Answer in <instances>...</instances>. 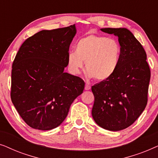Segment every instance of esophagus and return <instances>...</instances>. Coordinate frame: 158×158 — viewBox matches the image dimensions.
Wrapping results in <instances>:
<instances>
[{"label":"esophagus","mask_w":158,"mask_h":158,"mask_svg":"<svg viewBox=\"0 0 158 158\" xmlns=\"http://www.w3.org/2000/svg\"><path fill=\"white\" fill-rule=\"evenodd\" d=\"M90 86L88 85V84H86L85 86V90H90Z\"/></svg>","instance_id":"obj_1"}]
</instances>
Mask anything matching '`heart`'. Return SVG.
Wrapping results in <instances>:
<instances>
[{
    "label": "heart",
    "mask_w": 158,
    "mask_h": 158,
    "mask_svg": "<svg viewBox=\"0 0 158 158\" xmlns=\"http://www.w3.org/2000/svg\"><path fill=\"white\" fill-rule=\"evenodd\" d=\"M121 55L122 47L115 39L90 34L76 43L75 51L68 53V64L70 72L77 75L85 62L88 77H94L98 81H105L116 72Z\"/></svg>",
    "instance_id": "heart-1"
}]
</instances>
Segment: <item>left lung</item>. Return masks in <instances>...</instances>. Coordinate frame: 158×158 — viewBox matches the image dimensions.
Instances as JSON below:
<instances>
[{"instance_id": "8db88e82", "label": "left lung", "mask_w": 158, "mask_h": 158, "mask_svg": "<svg viewBox=\"0 0 158 158\" xmlns=\"http://www.w3.org/2000/svg\"><path fill=\"white\" fill-rule=\"evenodd\" d=\"M101 31L117 36L122 55L113 76L92 86V116L99 127L120 131L132 124L145 109L150 70L143 47L129 29L104 28Z\"/></svg>"}]
</instances>
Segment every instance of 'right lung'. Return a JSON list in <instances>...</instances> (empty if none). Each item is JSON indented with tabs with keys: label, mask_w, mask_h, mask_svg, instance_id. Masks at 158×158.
I'll use <instances>...</instances> for the list:
<instances>
[{
	"label": "right lung",
	"mask_w": 158,
	"mask_h": 158,
	"mask_svg": "<svg viewBox=\"0 0 158 158\" xmlns=\"http://www.w3.org/2000/svg\"><path fill=\"white\" fill-rule=\"evenodd\" d=\"M75 25L42 30L21 45L12 65L13 104L31 128L51 130L63 122L84 90L81 77L64 73Z\"/></svg>",
	"instance_id": "obj_1"
}]
</instances>
